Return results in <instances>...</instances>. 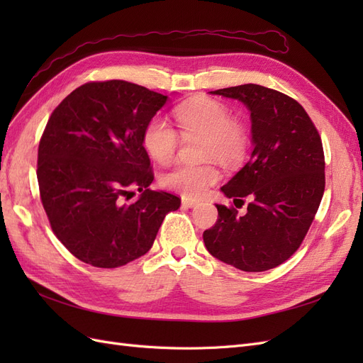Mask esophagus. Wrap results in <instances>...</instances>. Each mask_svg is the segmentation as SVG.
<instances>
[{"instance_id": "esophagus-1", "label": "esophagus", "mask_w": 363, "mask_h": 363, "mask_svg": "<svg viewBox=\"0 0 363 363\" xmlns=\"http://www.w3.org/2000/svg\"><path fill=\"white\" fill-rule=\"evenodd\" d=\"M200 204V201H196V200H192V199H188V196H183L182 199V206L183 207H188V208H192V207H195V206H199Z\"/></svg>"}]
</instances>
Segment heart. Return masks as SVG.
Here are the masks:
<instances>
[{
    "mask_svg": "<svg viewBox=\"0 0 363 363\" xmlns=\"http://www.w3.org/2000/svg\"><path fill=\"white\" fill-rule=\"evenodd\" d=\"M175 119L184 133H201L207 138L206 155L219 160H235L247 145L245 131L232 121L228 108L208 98L191 101L175 111ZM144 147L152 159L169 162L179 147V136L163 116L148 121L142 135ZM219 179L218 171L207 163H179L163 175V186L188 199H201Z\"/></svg>",
    "mask_w": 363,
    "mask_h": 363,
    "instance_id": "b5f03b06",
    "label": "heart"
}]
</instances>
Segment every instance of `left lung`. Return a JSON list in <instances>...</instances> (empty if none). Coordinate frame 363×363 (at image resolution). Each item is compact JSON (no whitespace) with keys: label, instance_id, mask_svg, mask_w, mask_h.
Returning a JSON list of instances; mask_svg holds the SVG:
<instances>
[{"label":"left lung","instance_id":"8db88e82","mask_svg":"<svg viewBox=\"0 0 363 363\" xmlns=\"http://www.w3.org/2000/svg\"><path fill=\"white\" fill-rule=\"evenodd\" d=\"M247 106L252 151L221 192L251 203L244 216L216 204L218 221L203 233L213 257L240 271L276 268L298 250L320 207L325 175L321 138L301 104L260 84L212 91ZM236 204V203H235Z\"/></svg>","mask_w":363,"mask_h":363}]
</instances>
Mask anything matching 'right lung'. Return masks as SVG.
Returning <instances> with one entry per match:
<instances>
[{"label": "right lung", "instance_id": "right-lung-1", "mask_svg": "<svg viewBox=\"0 0 363 363\" xmlns=\"http://www.w3.org/2000/svg\"><path fill=\"white\" fill-rule=\"evenodd\" d=\"M168 98L124 80L92 82L51 113L38 151L40 200L54 235L82 262L116 268L139 259L180 207L179 196L148 188L155 175L142 142ZM133 189L140 199L123 203Z\"/></svg>", "mask_w": 363, "mask_h": 363}]
</instances>
